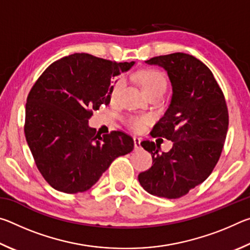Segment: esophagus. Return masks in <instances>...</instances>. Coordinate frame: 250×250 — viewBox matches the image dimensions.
<instances>
[{
  "label": "esophagus",
  "instance_id": "esophagus-1",
  "mask_svg": "<svg viewBox=\"0 0 250 250\" xmlns=\"http://www.w3.org/2000/svg\"><path fill=\"white\" fill-rule=\"evenodd\" d=\"M133 141H134V149L138 150L141 147V139L139 137H133Z\"/></svg>",
  "mask_w": 250,
  "mask_h": 250
}]
</instances>
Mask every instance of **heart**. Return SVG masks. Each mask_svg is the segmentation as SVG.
I'll use <instances>...</instances> for the list:
<instances>
[{
	"label": "heart",
	"mask_w": 250,
	"mask_h": 250,
	"mask_svg": "<svg viewBox=\"0 0 250 250\" xmlns=\"http://www.w3.org/2000/svg\"><path fill=\"white\" fill-rule=\"evenodd\" d=\"M138 79L141 86L147 95L151 96L159 91H166L167 89V77L162 71L155 68H146L138 73ZM125 84L124 78H118L112 84L111 98L115 99L119 95L120 90ZM151 121L150 116H130L125 119V125L133 131H141L143 126Z\"/></svg>",
	"instance_id": "b5f03b06"
}]
</instances>
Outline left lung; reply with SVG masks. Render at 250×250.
<instances>
[{
  "instance_id": "obj_1",
  "label": "left lung",
  "mask_w": 250,
  "mask_h": 250,
  "mask_svg": "<svg viewBox=\"0 0 250 250\" xmlns=\"http://www.w3.org/2000/svg\"><path fill=\"white\" fill-rule=\"evenodd\" d=\"M146 62L163 67L172 83L171 104L151 135L171 140L173 146L160 154L153 141H142L152 167L138 179L152 195L180 198L203 183L218 162L228 129L226 100L210 69L192 55H162Z\"/></svg>"
}]
</instances>
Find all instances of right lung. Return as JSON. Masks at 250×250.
Returning a JSON list of instances; mask_svg holds the SVG:
<instances>
[{
  "label": "right lung",
  "instance_id": "obj_1",
  "mask_svg": "<svg viewBox=\"0 0 250 250\" xmlns=\"http://www.w3.org/2000/svg\"><path fill=\"white\" fill-rule=\"evenodd\" d=\"M134 64L73 54L50 64L27 96L24 132L45 181L67 194L97 183L118 156L133 150L124 131L100 135L88 120L110 104L111 80Z\"/></svg>",
  "mask_w": 250,
  "mask_h": 250
}]
</instances>
